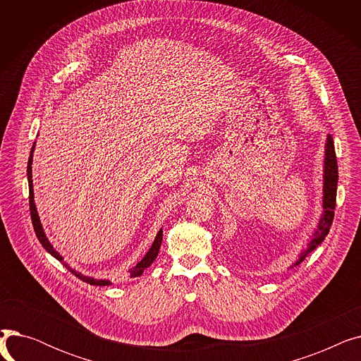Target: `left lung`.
<instances>
[{
  "instance_id": "1",
  "label": "left lung",
  "mask_w": 361,
  "mask_h": 361,
  "mask_svg": "<svg viewBox=\"0 0 361 361\" xmlns=\"http://www.w3.org/2000/svg\"><path fill=\"white\" fill-rule=\"evenodd\" d=\"M325 180H324V215H322L317 230L313 234L312 241L309 243L307 250L301 253L298 262L305 260V257L313 252L317 245L325 240L328 235L332 222H334V211L336 206V185H338V164H336V155H335V146L334 139L329 135L326 140V152H325Z\"/></svg>"
}]
</instances>
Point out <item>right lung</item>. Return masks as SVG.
I'll return each instance as SVG.
<instances>
[{
	"label": "right lung",
	"instance_id": "obj_1",
	"mask_svg": "<svg viewBox=\"0 0 361 361\" xmlns=\"http://www.w3.org/2000/svg\"><path fill=\"white\" fill-rule=\"evenodd\" d=\"M33 154V147H32V152H30V157H29V162H27V180H29V209H30V218H32V224H33V230H35V234L37 237V240H39V243L42 244V247L49 253L52 255L56 260L63 262V257L60 256L59 252H55V249L51 245V243L48 241V238L45 237V233L42 230V225H41V221H39V216H37V212H36V206L33 203V185H32V155ZM161 243H162V230L158 233L154 244H152V247L149 249V252L145 255V257L136 264L135 268H131L128 271V275L130 278H135V276H140L143 274V271L146 268H149L152 262H154L159 253V247H161ZM67 267V264H66ZM68 268V267H67ZM70 269V268H68ZM75 276H79L82 281L90 283V286H109V281H97L93 278H89V276H83L80 275L79 272H75L73 269H70Z\"/></svg>",
	"mask_w": 361,
	"mask_h": 361
}]
</instances>
